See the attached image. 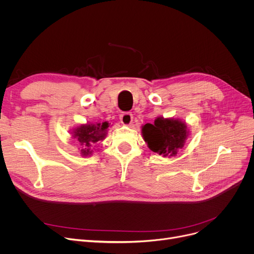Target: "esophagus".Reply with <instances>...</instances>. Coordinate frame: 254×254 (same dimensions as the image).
<instances>
[{"label":"esophagus","mask_w":254,"mask_h":254,"mask_svg":"<svg viewBox=\"0 0 254 254\" xmlns=\"http://www.w3.org/2000/svg\"><path fill=\"white\" fill-rule=\"evenodd\" d=\"M119 119L124 126H129L132 122V114L128 113V112L123 113V114H120Z\"/></svg>","instance_id":"1"}]
</instances>
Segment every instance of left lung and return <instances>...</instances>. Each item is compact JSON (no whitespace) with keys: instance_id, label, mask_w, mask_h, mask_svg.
<instances>
[{"instance_id":"obj_1","label":"left lung","mask_w":254,"mask_h":254,"mask_svg":"<svg viewBox=\"0 0 254 254\" xmlns=\"http://www.w3.org/2000/svg\"><path fill=\"white\" fill-rule=\"evenodd\" d=\"M189 132L185 122L162 116L157 117L153 125L146 124L142 127V136L149 149L164 157L175 156L184 146Z\"/></svg>"}]
</instances>
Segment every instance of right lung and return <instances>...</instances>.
Segmentation results:
<instances>
[{"instance_id":"right-lung-1","label":"right lung","mask_w":254,"mask_h":254,"mask_svg":"<svg viewBox=\"0 0 254 254\" xmlns=\"http://www.w3.org/2000/svg\"><path fill=\"white\" fill-rule=\"evenodd\" d=\"M109 127V123H97V124H84L73 128L71 131L72 137L76 139L80 146V154L86 157L92 154V146L99 141H103L107 136V129Z\"/></svg>"}]
</instances>
